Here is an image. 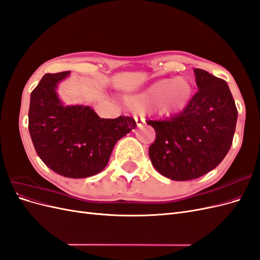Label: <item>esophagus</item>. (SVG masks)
<instances>
[{
  "label": "esophagus",
  "mask_w": 260,
  "mask_h": 260,
  "mask_svg": "<svg viewBox=\"0 0 260 260\" xmlns=\"http://www.w3.org/2000/svg\"><path fill=\"white\" fill-rule=\"evenodd\" d=\"M135 120H136V122H137L138 127H141V125L143 124V119H142V118H140V117H138V116H135Z\"/></svg>",
  "instance_id": "1"
}]
</instances>
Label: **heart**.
Wrapping results in <instances>:
<instances>
[{"instance_id":"obj_1","label":"heart","mask_w":260,"mask_h":260,"mask_svg":"<svg viewBox=\"0 0 260 260\" xmlns=\"http://www.w3.org/2000/svg\"><path fill=\"white\" fill-rule=\"evenodd\" d=\"M192 86L187 79L178 77L176 79H164L154 83L142 95L133 99L132 104L142 107L156 104L161 113L170 114L183 109L190 101Z\"/></svg>"}]
</instances>
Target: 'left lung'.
I'll use <instances>...</instances> for the list:
<instances>
[{"label":"left lung","instance_id":"left-lung-1","mask_svg":"<svg viewBox=\"0 0 260 260\" xmlns=\"http://www.w3.org/2000/svg\"><path fill=\"white\" fill-rule=\"evenodd\" d=\"M199 91L178 115L147 120L156 132L149 158L162 176L176 181L200 178L222 161L232 145L238 119L235 102L223 80L194 69Z\"/></svg>","mask_w":260,"mask_h":260}]
</instances>
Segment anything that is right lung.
<instances>
[{
    "instance_id": "right-lung-1",
    "label": "right lung",
    "mask_w": 260,
    "mask_h": 260,
    "mask_svg": "<svg viewBox=\"0 0 260 260\" xmlns=\"http://www.w3.org/2000/svg\"><path fill=\"white\" fill-rule=\"evenodd\" d=\"M69 73L45 74L31 92L28 128L38 156L50 169L86 178L106 167L117 141L137 123L129 116L101 118L88 106H62L55 89Z\"/></svg>"
}]
</instances>
